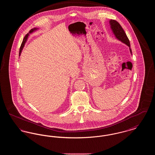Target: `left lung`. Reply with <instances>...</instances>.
Instances as JSON below:
<instances>
[{
	"label": "left lung",
	"mask_w": 155,
	"mask_h": 155,
	"mask_svg": "<svg viewBox=\"0 0 155 155\" xmlns=\"http://www.w3.org/2000/svg\"><path fill=\"white\" fill-rule=\"evenodd\" d=\"M109 23L110 25L111 30H112L113 33L115 35V37L121 42L127 45L130 48V51L131 54H132V51L130 48V41L120 24L117 21L114 20H110L109 21Z\"/></svg>",
	"instance_id": "8db88e82"
}]
</instances>
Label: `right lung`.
<instances>
[{"label":"right lung","mask_w":155,"mask_h":155,"mask_svg":"<svg viewBox=\"0 0 155 155\" xmlns=\"http://www.w3.org/2000/svg\"><path fill=\"white\" fill-rule=\"evenodd\" d=\"M37 30H38V28H33V29H31V30H30V31H29V32L24 38V39H23V41H22V44L21 45V46H20V52H19V55H20V56L21 55V53L22 50L23 49V48H24V45H25V42H27V39H28V37L29 36V35H30V34L32 33L33 32H35V31H37Z\"/></svg>","instance_id":"obj_1"}]
</instances>
